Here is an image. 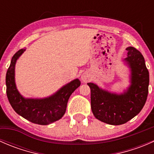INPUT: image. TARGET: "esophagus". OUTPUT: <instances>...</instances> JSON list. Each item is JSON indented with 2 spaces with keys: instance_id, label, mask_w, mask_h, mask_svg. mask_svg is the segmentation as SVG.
<instances>
[{
  "instance_id": "esophagus-1",
  "label": "esophagus",
  "mask_w": 154,
  "mask_h": 154,
  "mask_svg": "<svg viewBox=\"0 0 154 154\" xmlns=\"http://www.w3.org/2000/svg\"><path fill=\"white\" fill-rule=\"evenodd\" d=\"M81 80L83 83H88V81L91 80V76H90V74L88 73H83L81 75Z\"/></svg>"
}]
</instances>
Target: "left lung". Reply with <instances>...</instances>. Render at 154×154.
I'll return each mask as SVG.
<instances>
[{"mask_svg": "<svg viewBox=\"0 0 154 154\" xmlns=\"http://www.w3.org/2000/svg\"><path fill=\"white\" fill-rule=\"evenodd\" d=\"M124 63L130 69V86L118 94L88 83L91 89L93 115L100 122L111 125L127 123L137 116L144 106L148 94L149 72L144 57L138 50L128 47Z\"/></svg>", "mask_w": 154, "mask_h": 154, "instance_id": "1", "label": "left lung"}]
</instances>
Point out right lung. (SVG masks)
<instances>
[{
    "mask_svg": "<svg viewBox=\"0 0 154 154\" xmlns=\"http://www.w3.org/2000/svg\"><path fill=\"white\" fill-rule=\"evenodd\" d=\"M26 48L15 53L6 74L7 95L10 105L19 116L32 123L48 125L60 120L66 112L71 94L80 86L79 79L63 86L52 95L44 98H27L20 94L15 84V64Z\"/></svg>",
    "mask_w": 154,
    "mask_h": 154,
    "instance_id": "obj_1",
    "label": "right lung"
}]
</instances>
